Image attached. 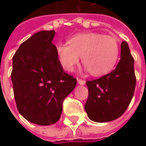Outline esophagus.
I'll use <instances>...</instances> for the list:
<instances>
[{
  "instance_id": "obj_1",
  "label": "esophagus",
  "mask_w": 146,
  "mask_h": 146,
  "mask_svg": "<svg viewBox=\"0 0 146 146\" xmlns=\"http://www.w3.org/2000/svg\"><path fill=\"white\" fill-rule=\"evenodd\" d=\"M77 83L80 84V85H84L85 84V81L84 80H81V79H77Z\"/></svg>"
}]
</instances>
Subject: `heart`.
Listing matches in <instances>:
<instances>
[{
    "label": "heart",
    "mask_w": 146,
    "mask_h": 146,
    "mask_svg": "<svg viewBox=\"0 0 146 146\" xmlns=\"http://www.w3.org/2000/svg\"><path fill=\"white\" fill-rule=\"evenodd\" d=\"M62 66L73 71L82 63L93 76L108 74L117 63L120 48L115 37L96 32H84L72 36L67 44H60L56 48Z\"/></svg>",
    "instance_id": "b5f03b06"
}]
</instances>
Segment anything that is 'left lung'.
<instances>
[{
  "instance_id": "1",
  "label": "left lung",
  "mask_w": 146,
  "mask_h": 146,
  "mask_svg": "<svg viewBox=\"0 0 146 146\" xmlns=\"http://www.w3.org/2000/svg\"><path fill=\"white\" fill-rule=\"evenodd\" d=\"M88 98L84 105L88 117L106 123L123 115L132 101L136 87L134 60L126 41L121 44L120 60L110 73L86 82Z\"/></svg>"
}]
</instances>
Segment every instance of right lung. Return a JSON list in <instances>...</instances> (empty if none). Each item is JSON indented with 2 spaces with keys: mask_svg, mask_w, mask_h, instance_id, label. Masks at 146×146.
I'll use <instances>...</instances> for the list:
<instances>
[{
  "mask_svg": "<svg viewBox=\"0 0 146 146\" xmlns=\"http://www.w3.org/2000/svg\"><path fill=\"white\" fill-rule=\"evenodd\" d=\"M55 31H40L23 43L12 58L11 80L18 110L32 123H55L62 102L76 86L66 74L53 44Z\"/></svg>",
  "mask_w": 146,
  "mask_h": 146,
  "instance_id": "1",
  "label": "right lung"
}]
</instances>
